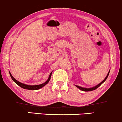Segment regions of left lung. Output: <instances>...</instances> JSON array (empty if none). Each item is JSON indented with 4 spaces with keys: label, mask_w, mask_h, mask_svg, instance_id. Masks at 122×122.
Wrapping results in <instances>:
<instances>
[{
    "label": "left lung",
    "mask_w": 122,
    "mask_h": 122,
    "mask_svg": "<svg viewBox=\"0 0 122 122\" xmlns=\"http://www.w3.org/2000/svg\"><path fill=\"white\" fill-rule=\"evenodd\" d=\"M109 72H110V71H109L108 74H107V76H106V78H105L104 81H102V82H101V83H100V84H98V85H97L96 86H95V87H92V88H83V87H80V86H76V87H78V88H79V89H81V90L83 91H86V92H88V91H93V90H95V89H97V88L98 87H99L100 86H101V84H102V83H104V81H106V79H107V76H108V75H109Z\"/></svg>",
    "instance_id": "1"
}]
</instances>
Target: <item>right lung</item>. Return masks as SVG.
Listing matches in <instances>:
<instances>
[{
    "instance_id": "add662e5",
    "label": "right lung",
    "mask_w": 122,
    "mask_h": 122,
    "mask_svg": "<svg viewBox=\"0 0 122 122\" xmlns=\"http://www.w3.org/2000/svg\"><path fill=\"white\" fill-rule=\"evenodd\" d=\"M52 72L50 74L48 79L47 81H46L45 83H43V84H39V85H35V86H29V85H26V84H23V83L20 82V81H17V80L15 79V78L12 76V75H11V74H10V77H11L12 80H13V81H15V82L16 83L18 86H19L20 87L22 88L26 89H29V90H37V89H39L40 88H42L43 87H44V86L46 85V84H47V83L49 82V81H50V80L51 79V76Z\"/></svg>"
}]
</instances>
